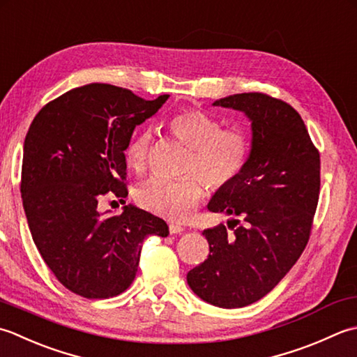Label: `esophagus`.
Masks as SVG:
<instances>
[{"label": "esophagus", "instance_id": "obj_1", "mask_svg": "<svg viewBox=\"0 0 357 357\" xmlns=\"http://www.w3.org/2000/svg\"><path fill=\"white\" fill-rule=\"evenodd\" d=\"M185 231L183 227H180L177 223H169V232L171 234H181Z\"/></svg>", "mask_w": 357, "mask_h": 357}]
</instances>
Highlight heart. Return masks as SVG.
<instances>
[{
    "mask_svg": "<svg viewBox=\"0 0 357 357\" xmlns=\"http://www.w3.org/2000/svg\"><path fill=\"white\" fill-rule=\"evenodd\" d=\"M168 130L189 148L181 180L152 177L137 189L138 205L171 220H185L199 206L205 185H229L243 169L250 154V138L242 128H222L220 121L199 109H183L166 123ZM152 148L149 130H142L128 143L125 157L135 172L148 166Z\"/></svg>",
    "mask_w": 357,
    "mask_h": 357,
    "instance_id": "obj_1",
    "label": "heart"
}]
</instances>
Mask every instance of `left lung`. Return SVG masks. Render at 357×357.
Returning a JSON list of instances; mask_svg holds the SVG:
<instances>
[{
    "mask_svg": "<svg viewBox=\"0 0 357 357\" xmlns=\"http://www.w3.org/2000/svg\"><path fill=\"white\" fill-rule=\"evenodd\" d=\"M214 106L242 111L251 120L243 169L208 203L213 213L240 220L203 231L209 256L186 280L205 302L242 308L270 293L307 246L321 191V155L299 112L285 101L248 92Z\"/></svg>",
    "mask_w": 357,
    "mask_h": 357,
    "instance_id": "obj_1",
    "label": "left lung"
}]
</instances>
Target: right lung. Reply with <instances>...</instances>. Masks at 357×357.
I'll use <instances>...</instances> for the list:
<instances>
[{
	"label": "right lung",
	"instance_id": "add662e5",
	"mask_svg": "<svg viewBox=\"0 0 357 357\" xmlns=\"http://www.w3.org/2000/svg\"><path fill=\"white\" fill-rule=\"evenodd\" d=\"M168 97L144 100L112 84H86L49 101L27 130L21 197L29 229L58 282L86 299L128 289L143 240L169 234L163 219L132 205L120 215L98 209L107 192L128 195V143Z\"/></svg>",
	"mask_w": 357,
	"mask_h": 357
}]
</instances>
